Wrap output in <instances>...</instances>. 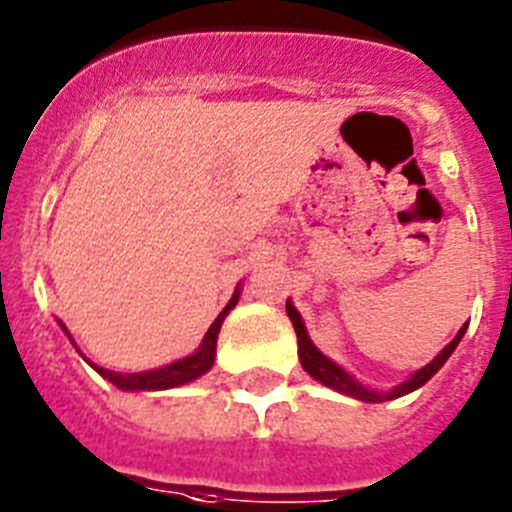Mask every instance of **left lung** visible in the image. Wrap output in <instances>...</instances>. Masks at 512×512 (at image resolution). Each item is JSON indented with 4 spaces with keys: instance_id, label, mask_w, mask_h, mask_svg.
Listing matches in <instances>:
<instances>
[{
    "instance_id": "1",
    "label": "left lung",
    "mask_w": 512,
    "mask_h": 512,
    "mask_svg": "<svg viewBox=\"0 0 512 512\" xmlns=\"http://www.w3.org/2000/svg\"><path fill=\"white\" fill-rule=\"evenodd\" d=\"M287 314H289V320H292V325H294V332H297L299 360H302V368L307 370L309 375H312L314 381H320L322 386L332 388V391H337V393H345V396L358 398V401H368V403L391 401V398L406 396V393H411V391H416V388L424 386V383L429 381L431 375L437 373V370L442 368L444 363H447V358L454 353V348H457L459 340H462L464 330H467V325H464L462 330L457 332V337H454V340L449 342L447 348H444L442 353L437 355V358L431 360L429 365H424V368H421V370H416V373L411 375L409 381L398 383V386L393 388V391L378 393V391H370V388H365L360 381H355L353 375L345 373V370H342L340 365L332 363L330 358H325V355H322L320 350L314 348L312 340H309V335H307V327H304L302 317H299L297 307H294L292 302H287Z\"/></svg>"
}]
</instances>
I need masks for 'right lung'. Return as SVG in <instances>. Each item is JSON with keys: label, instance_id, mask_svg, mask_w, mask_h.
I'll return each instance as SVG.
<instances>
[{"label": "right lung", "instance_id": "right-lung-1", "mask_svg": "<svg viewBox=\"0 0 512 512\" xmlns=\"http://www.w3.org/2000/svg\"><path fill=\"white\" fill-rule=\"evenodd\" d=\"M238 297H241V289L236 287L231 302L225 304L223 312L215 317V322L210 325V330L205 332L203 342H200V348L195 350L192 355H187V358L175 360V363L164 365V368H157V370H144V373H114V370L98 368V365H93V363L91 365L96 368L98 375H103L106 381H111L116 388H121V391H164V388L185 386V383L195 381V378H200V375L208 373V370L213 368L215 345H218L220 325H223L225 314L236 307ZM58 325L65 330L63 322H58ZM65 335L70 337V332L65 330ZM70 342H73V337H70Z\"/></svg>", "mask_w": 512, "mask_h": 512}]
</instances>
